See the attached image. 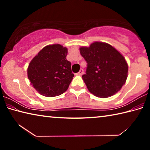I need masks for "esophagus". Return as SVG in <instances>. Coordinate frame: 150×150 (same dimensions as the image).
<instances>
[{
    "label": "esophagus",
    "instance_id": "obj_1",
    "mask_svg": "<svg viewBox=\"0 0 150 150\" xmlns=\"http://www.w3.org/2000/svg\"><path fill=\"white\" fill-rule=\"evenodd\" d=\"M83 74V69H80V71H79L77 73V75H82Z\"/></svg>",
    "mask_w": 150,
    "mask_h": 150
}]
</instances>
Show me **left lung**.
<instances>
[{"instance_id": "1", "label": "left lung", "mask_w": 150, "mask_h": 150, "mask_svg": "<svg viewBox=\"0 0 150 150\" xmlns=\"http://www.w3.org/2000/svg\"><path fill=\"white\" fill-rule=\"evenodd\" d=\"M87 63L82 78L89 92L100 98L116 94L125 84L128 66L125 58L107 43L95 42L89 47L79 48Z\"/></svg>"}]
</instances>
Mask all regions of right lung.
Returning a JSON list of instances; mask_svg holds the SVG:
<instances>
[{"instance_id":"right-lung-1","label":"right lung","mask_w":150,"mask_h":150,"mask_svg":"<svg viewBox=\"0 0 150 150\" xmlns=\"http://www.w3.org/2000/svg\"><path fill=\"white\" fill-rule=\"evenodd\" d=\"M67 48L60 44L48 45L33 58L28 67V77L40 94L54 97L65 93L74 75L66 59Z\"/></svg>"}]
</instances>
